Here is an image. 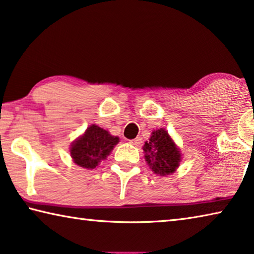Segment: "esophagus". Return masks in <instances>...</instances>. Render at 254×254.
Instances as JSON below:
<instances>
[{"label":"esophagus","mask_w":254,"mask_h":254,"mask_svg":"<svg viewBox=\"0 0 254 254\" xmlns=\"http://www.w3.org/2000/svg\"><path fill=\"white\" fill-rule=\"evenodd\" d=\"M141 138H135V139H132L130 140V143L133 144V146H140V143H141Z\"/></svg>","instance_id":"34e87169"}]
</instances>
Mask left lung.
<instances>
[{
	"mask_svg": "<svg viewBox=\"0 0 254 254\" xmlns=\"http://www.w3.org/2000/svg\"><path fill=\"white\" fill-rule=\"evenodd\" d=\"M144 158L155 174L170 175L176 171L181 162L180 149L164 128L152 131L149 141L143 144Z\"/></svg>",
	"mask_w": 254,
	"mask_h": 254,
	"instance_id": "left-lung-1",
	"label": "left lung"
}]
</instances>
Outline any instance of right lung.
<instances>
[{
    "label": "right lung",
    "instance_id": "add662e5",
    "mask_svg": "<svg viewBox=\"0 0 254 254\" xmlns=\"http://www.w3.org/2000/svg\"><path fill=\"white\" fill-rule=\"evenodd\" d=\"M119 141L118 136L111 135L110 132L103 127L92 124L83 135L72 143L70 149L71 157L80 167L94 170L106 159Z\"/></svg>",
    "mask_w": 254,
    "mask_h": 254
}]
</instances>
